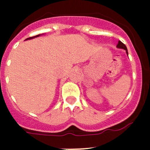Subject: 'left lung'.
<instances>
[{
	"label": "left lung",
	"instance_id": "8db88e82",
	"mask_svg": "<svg viewBox=\"0 0 150 150\" xmlns=\"http://www.w3.org/2000/svg\"><path fill=\"white\" fill-rule=\"evenodd\" d=\"M116 47H117V48H120V49H123V50H125V52H126V54L128 55L127 47L125 46V45L124 43H122L121 41H119V42H118V44H117V46H116Z\"/></svg>",
	"mask_w": 150,
	"mask_h": 150
}]
</instances>
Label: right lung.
<instances>
[{
  "mask_svg": "<svg viewBox=\"0 0 150 150\" xmlns=\"http://www.w3.org/2000/svg\"><path fill=\"white\" fill-rule=\"evenodd\" d=\"M40 35H42V34H38V35H36L34 36V37H31V38H27V39L25 40H30V39H33V38H38V37H40Z\"/></svg>",
  "mask_w": 150,
  "mask_h": 150,
  "instance_id": "obj_1",
  "label": "right lung"
}]
</instances>
